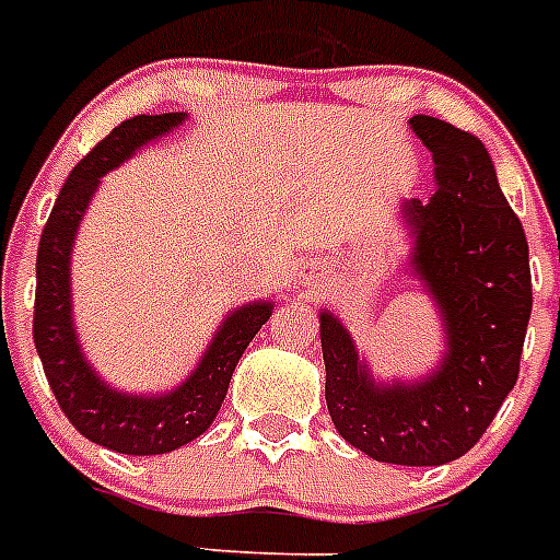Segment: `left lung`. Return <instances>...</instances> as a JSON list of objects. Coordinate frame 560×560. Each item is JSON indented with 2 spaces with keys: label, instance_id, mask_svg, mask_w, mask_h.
<instances>
[{
  "label": "left lung",
  "instance_id": "left-lung-1",
  "mask_svg": "<svg viewBox=\"0 0 560 560\" xmlns=\"http://www.w3.org/2000/svg\"><path fill=\"white\" fill-rule=\"evenodd\" d=\"M410 128L432 153L435 192L401 201L398 219L410 238L407 270L435 304L444 352L424 375L375 378L350 330L322 310L324 398L338 435L364 455L439 467L476 447L518 382L533 281L527 236L490 150L435 116L418 113Z\"/></svg>",
  "mask_w": 560,
  "mask_h": 560
}]
</instances>
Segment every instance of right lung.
<instances>
[{
    "label": "right lung",
    "mask_w": 560,
    "mask_h": 560,
    "mask_svg": "<svg viewBox=\"0 0 560 560\" xmlns=\"http://www.w3.org/2000/svg\"><path fill=\"white\" fill-rule=\"evenodd\" d=\"M185 119L187 113H159V116H133L121 121L119 128H113L70 171L50 210L48 224L42 230L39 253H36L33 341L42 368L70 424L84 439L113 453L164 455L199 439L222 410L242 352L276 307L272 299H258L230 310L185 382L164 393H128L113 387L96 373V368H91L84 355L73 324V288H70L73 242L84 213L102 185V176L136 156V150L159 142Z\"/></svg>",
    "instance_id": "right-lung-1"
}]
</instances>
